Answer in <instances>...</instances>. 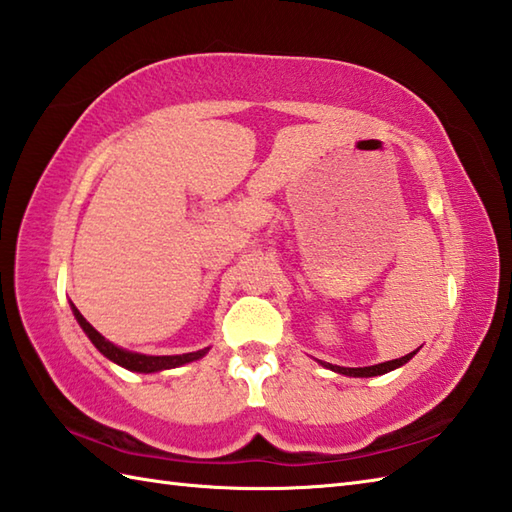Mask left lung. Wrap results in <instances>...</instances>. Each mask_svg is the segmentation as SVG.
I'll list each match as a JSON object with an SVG mask.
<instances>
[{
	"label": "left lung",
	"mask_w": 512,
	"mask_h": 512,
	"mask_svg": "<svg viewBox=\"0 0 512 512\" xmlns=\"http://www.w3.org/2000/svg\"><path fill=\"white\" fill-rule=\"evenodd\" d=\"M418 352V350H416ZM416 352H409L407 356L402 358H394V361H387V363H380V365H372V367H339V365H330V363H323L332 372H339L345 376H356V378H367V376H380V374H387L391 369H396L400 365H405L409 358L416 354Z\"/></svg>",
	"instance_id": "1"
}]
</instances>
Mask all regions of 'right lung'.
Returning <instances> with one entry per match:
<instances>
[{
	"label": "right lung",
	"instance_id": "1",
	"mask_svg": "<svg viewBox=\"0 0 512 512\" xmlns=\"http://www.w3.org/2000/svg\"><path fill=\"white\" fill-rule=\"evenodd\" d=\"M72 312L76 321L83 328V332L90 336V341L96 345V350L101 354H105L110 361L123 365L125 369H132V372H143V374H151V372H160V369H171V367H178L184 363H191V361H198L206 354V350L200 352H191V354H180V356H147V354H136V352H127L121 350V347L112 345L110 341H105L103 336L96 332L92 325L83 319V314L76 310V306L72 303Z\"/></svg>",
	"mask_w": 512,
	"mask_h": 512
}]
</instances>
